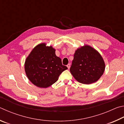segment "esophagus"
<instances>
[{
    "label": "esophagus",
    "instance_id": "esophagus-1",
    "mask_svg": "<svg viewBox=\"0 0 124 124\" xmlns=\"http://www.w3.org/2000/svg\"><path fill=\"white\" fill-rule=\"evenodd\" d=\"M67 67H68V69H69L70 68V64H68V65H67Z\"/></svg>",
    "mask_w": 124,
    "mask_h": 124
}]
</instances>
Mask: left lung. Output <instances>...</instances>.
<instances>
[{"label": "left lung", "instance_id": "left-lung-1", "mask_svg": "<svg viewBox=\"0 0 124 124\" xmlns=\"http://www.w3.org/2000/svg\"><path fill=\"white\" fill-rule=\"evenodd\" d=\"M105 70L103 59L94 48L85 45L76 50L70 71L77 81L84 84L95 83Z\"/></svg>", "mask_w": 124, "mask_h": 124}]
</instances>
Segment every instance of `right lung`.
Here are the masks:
<instances>
[{
	"label": "right lung",
	"instance_id": "obj_1",
	"mask_svg": "<svg viewBox=\"0 0 124 124\" xmlns=\"http://www.w3.org/2000/svg\"><path fill=\"white\" fill-rule=\"evenodd\" d=\"M46 43L36 46L25 61L24 70L28 78L36 86L47 88L58 81L59 76L68 69L56 55L55 49Z\"/></svg>",
	"mask_w": 124,
	"mask_h": 124
}]
</instances>
